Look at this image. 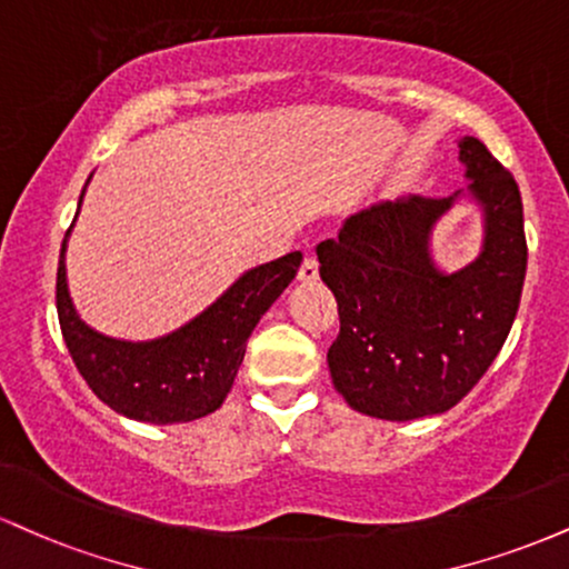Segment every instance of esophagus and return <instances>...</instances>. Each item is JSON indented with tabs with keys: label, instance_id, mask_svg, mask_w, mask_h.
Instances as JSON below:
<instances>
[{
	"label": "esophagus",
	"instance_id": "34e87169",
	"mask_svg": "<svg viewBox=\"0 0 569 569\" xmlns=\"http://www.w3.org/2000/svg\"><path fill=\"white\" fill-rule=\"evenodd\" d=\"M299 280H302V283H312V280H318V262H315V257H305L302 267H299Z\"/></svg>",
	"mask_w": 569,
	"mask_h": 569
}]
</instances>
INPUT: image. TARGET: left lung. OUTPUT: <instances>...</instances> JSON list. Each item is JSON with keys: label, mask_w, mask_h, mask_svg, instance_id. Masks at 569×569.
I'll use <instances>...</instances> for the list:
<instances>
[{"label": "left lung", "mask_w": 569, "mask_h": 569, "mask_svg": "<svg viewBox=\"0 0 569 569\" xmlns=\"http://www.w3.org/2000/svg\"><path fill=\"white\" fill-rule=\"evenodd\" d=\"M458 148L469 198L485 219L475 262L445 272L429 251L437 219L461 190L373 203L315 249L339 305V337L328 350L333 387L373 419L413 421L453 408L501 352L517 318L527 270L522 196L477 137Z\"/></svg>", "instance_id": "1"}]
</instances>
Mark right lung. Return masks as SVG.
Returning <instances> with one entry per match:
<instances>
[{"label":"right lung","mask_w":569,"mask_h":569,"mask_svg":"<svg viewBox=\"0 0 569 569\" xmlns=\"http://www.w3.org/2000/svg\"><path fill=\"white\" fill-rule=\"evenodd\" d=\"M68 232L60 249L54 293L68 352L89 389L108 408L146 423L196 421L222 406L251 331L302 264V251L259 264L177 331L150 341H124L98 333L79 318L66 280Z\"/></svg>","instance_id":"add662e5"}]
</instances>
